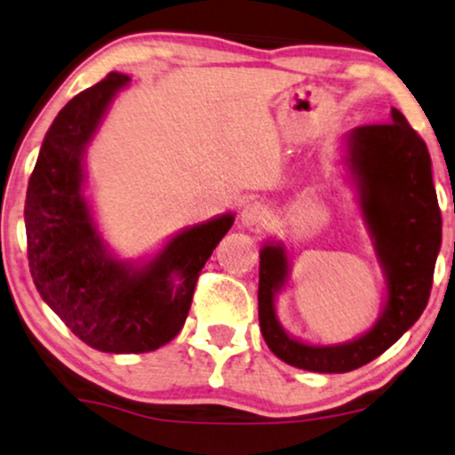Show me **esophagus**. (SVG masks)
<instances>
[{
    "instance_id": "34e87169",
    "label": "esophagus",
    "mask_w": 455,
    "mask_h": 455,
    "mask_svg": "<svg viewBox=\"0 0 455 455\" xmlns=\"http://www.w3.org/2000/svg\"><path fill=\"white\" fill-rule=\"evenodd\" d=\"M267 217H270V212H267L266 206L259 204V202H251V204H246L243 209V215H240L246 228H259L266 223Z\"/></svg>"
}]
</instances>
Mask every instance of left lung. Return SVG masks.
I'll return each mask as SVG.
<instances>
[{"label": "left lung", "instance_id": "8db88e82", "mask_svg": "<svg viewBox=\"0 0 455 455\" xmlns=\"http://www.w3.org/2000/svg\"><path fill=\"white\" fill-rule=\"evenodd\" d=\"M364 223L388 284L382 316L363 338L339 346H307L284 333L274 297L289 274L280 244L261 249L259 327L280 361L316 373H346L371 363L418 321L433 289L441 249V209L422 137L399 109L390 122L358 126L347 137Z\"/></svg>", "mask_w": 455, "mask_h": 455}]
</instances>
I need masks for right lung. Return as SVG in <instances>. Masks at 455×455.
I'll return each instance as SVG.
<instances>
[{
    "label": "right lung",
    "mask_w": 455,
    "mask_h": 455,
    "mask_svg": "<svg viewBox=\"0 0 455 455\" xmlns=\"http://www.w3.org/2000/svg\"><path fill=\"white\" fill-rule=\"evenodd\" d=\"M126 84V76L109 73L54 117L27 188L25 228L33 283L73 335L94 350L141 355L181 331L202 267L234 215L185 229L139 270L109 257L82 192V158Z\"/></svg>",
    "instance_id": "add662e5"
}]
</instances>
